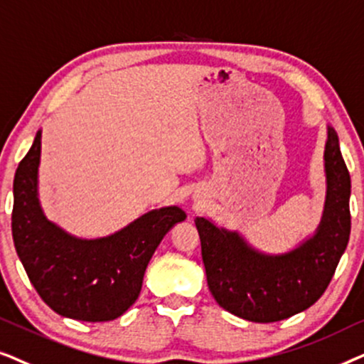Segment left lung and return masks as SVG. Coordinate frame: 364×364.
<instances>
[{"label": "left lung", "instance_id": "1", "mask_svg": "<svg viewBox=\"0 0 364 364\" xmlns=\"http://www.w3.org/2000/svg\"><path fill=\"white\" fill-rule=\"evenodd\" d=\"M324 168L328 193L319 230L287 255H261L238 232L196 218L208 287L226 311L274 323L308 309L326 291L351 231V179L333 128H328Z\"/></svg>", "mask_w": 364, "mask_h": 364}]
</instances>
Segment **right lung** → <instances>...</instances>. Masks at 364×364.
Instances as JSON below:
<instances>
[{"label":"right lung","mask_w":364,"mask_h":364,"mask_svg":"<svg viewBox=\"0 0 364 364\" xmlns=\"http://www.w3.org/2000/svg\"><path fill=\"white\" fill-rule=\"evenodd\" d=\"M41 132L18 164L11 230L16 253L43 301L77 321H111L136 301L143 276L163 236L186 213L178 206L149 211L100 240H80L46 220L38 201Z\"/></svg>","instance_id":"add662e5"}]
</instances>
